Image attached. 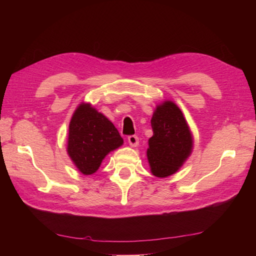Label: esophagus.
Segmentation results:
<instances>
[{"mask_svg": "<svg viewBox=\"0 0 256 256\" xmlns=\"http://www.w3.org/2000/svg\"><path fill=\"white\" fill-rule=\"evenodd\" d=\"M128 144L133 146V148H136L138 144V138L136 136H130L128 138Z\"/></svg>", "mask_w": 256, "mask_h": 256, "instance_id": "1", "label": "esophagus"}]
</instances>
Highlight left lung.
I'll list each match as a JSON object with an SVG mask.
<instances>
[{
	"mask_svg": "<svg viewBox=\"0 0 256 256\" xmlns=\"http://www.w3.org/2000/svg\"><path fill=\"white\" fill-rule=\"evenodd\" d=\"M151 128L154 136L146 149L150 172L164 178L177 172L192 154L193 136L183 112L172 100L156 106Z\"/></svg>",
	"mask_w": 256,
	"mask_h": 256,
	"instance_id": "obj_1",
	"label": "left lung"
}]
</instances>
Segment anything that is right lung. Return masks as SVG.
Listing matches in <instances>:
<instances>
[{"instance_id": "1", "label": "right lung", "mask_w": 256, "mask_h": 256, "mask_svg": "<svg viewBox=\"0 0 256 256\" xmlns=\"http://www.w3.org/2000/svg\"><path fill=\"white\" fill-rule=\"evenodd\" d=\"M124 144L118 128L89 102H81L73 112L68 136V154L78 170L92 175L102 160Z\"/></svg>"}]
</instances>
